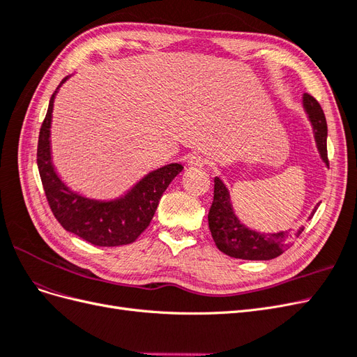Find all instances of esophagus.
<instances>
[{
    "label": "esophagus",
    "instance_id": "obj_1",
    "mask_svg": "<svg viewBox=\"0 0 357 357\" xmlns=\"http://www.w3.org/2000/svg\"><path fill=\"white\" fill-rule=\"evenodd\" d=\"M188 165L189 167H198V168H201V167L205 165V160L199 155H190L188 158Z\"/></svg>",
    "mask_w": 357,
    "mask_h": 357
}]
</instances>
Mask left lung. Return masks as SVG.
I'll use <instances>...</instances> for the list:
<instances>
[{
    "label": "left lung",
    "mask_w": 357,
    "mask_h": 357,
    "mask_svg": "<svg viewBox=\"0 0 357 357\" xmlns=\"http://www.w3.org/2000/svg\"><path fill=\"white\" fill-rule=\"evenodd\" d=\"M302 105H304V110L311 122L320 158L329 167L326 149L328 125L325 113H323L320 104L308 93L302 96ZM319 205L320 204L311 211L308 219L314 215ZM208 228L215 245L222 253L235 259H245V261H269V259L280 256L304 231V226H301L295 234L290 231L262 234L250 229L235 214L229 190L219 177H214V198L208 211Z\"/></svg>",
    "instance_id": "8db88e82"
}]
</instances>
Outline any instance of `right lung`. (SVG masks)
Returning <instances> with one entry per match:
<instances>
[{"label":"right lung","mask_w":357,"mask_h":357,"mask_svg":"<svg viewBox=\"0 0 357 357\" xmlns=\"http://www.w3.org/2000/svg\"><path fill=\"white\" fill-rule=\"evenodd\" d=\"M67 75L49 101L45 122L40 129L37 165L47 202L62 228L82 240L100 247H117L134 243L153 219L162 193L180 174L181 164H169L150 171L116 199H93L70 189L62 181L52 160L50 126L53 102Z\"/></svg>","instance_id":"1"}]
</instances>
